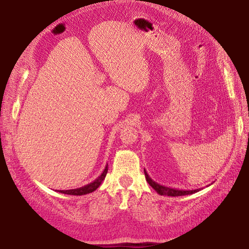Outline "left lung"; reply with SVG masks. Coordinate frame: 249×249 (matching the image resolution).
<instances>
[{
  "mask_svg": "<svg viewBox=\"0 0 249 249\" xmlns=\"http://www.w3.org/2000/svg\"><path fill=\"white\" fill-rule=\"evenodd\" d=\"M145 172V177L147 182L149 183L150 187H153L155 189V191H157L160 196H188V195H193L197 191H200L201 189H196V190H179V189H174L170 187H165V185H161L150 178L149 175L147 174V171L144 169Z\"/></svg>",
  "mask_w": 249,
  "mask_h": 249,
  "instance_id": "obj_1",
  "label": "left lung"
}]
</instances>
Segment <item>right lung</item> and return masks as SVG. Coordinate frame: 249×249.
<instances>
[{
	"label": "right lung",
	"mask_w": 249,
	"mask_h": 249,
	"mask_svg": "<svg viewBox=\"0 0 249 249\" xmlns=\"http://www.w3.org/2000/svg\"><path fill=\"white\" fill-rule=\"evenodd\" d=\"M107 174V167L104 168L102 174H101L94 181H92L91 183H88L87 185H84V187H81V188L70 189V190H57V191L60 192V193H65V195H70V196L88 195V193H91V192L95 191L96 189L100 187V184L102 183V181L104 180Z\"/></svg>",
	"instance_id": "obj_1"
}]
</instances>
